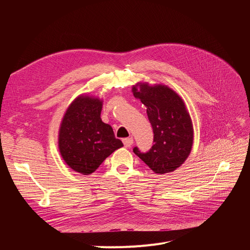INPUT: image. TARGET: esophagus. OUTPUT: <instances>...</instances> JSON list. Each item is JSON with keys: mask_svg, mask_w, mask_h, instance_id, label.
<instances>
[{"mask_svg": "<svg viewBox=\"0 0 250 250\" xmlns=\"http://www.w3.org/2000/svg\"><path fill=\"white\" fill-rule=\"evenodd\" d=\"M123 142H124V145H125V147L129 148L130 146L133 145L134 140H133V138H125V139H124V140H123Z\"/></svg>", "mask_w": 250, "mask_h": 250, "instance_id": "34e87169", "label": "esophagus"}]
</instances>
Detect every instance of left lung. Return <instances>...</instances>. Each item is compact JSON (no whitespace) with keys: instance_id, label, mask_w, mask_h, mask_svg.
Wrapping results in <instances>:
<instances>
[{"instance_id":"8db88e82","label":"left lung","mask_w":250,"mask_h":250,"mask_svg":"<svg viewBox=\"0 0 250 250\" xmlns=\"http://www.w3.org/2000/svg\"><path fill=\"white\" fill-rule=\"evenodd\" d=\"M133 92L146 105L154 133L152 148L144 153L135 147L134 153L155 173L174 171L187 160L192 147L193 128L185 103L165 85L140 83V90L134 86Z\"/></svg>"}]
</instances>
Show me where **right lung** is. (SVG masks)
<instances>
[{
	"mask_svg": "<svg viewBox=\"0 0 250 250\" xmlns=\"http://www.w3.org/2000/svg\"><path fill=\"white\" fill-rule=\"evenodd\" d=\"M102 101L89 96L76 98L64 113L59 148L64 162L76 172L88 175L124 146L112 127L101 121Z\"/></svg>",
	"mask_w": 250,
	"mask_h": 250,
	"instance_id": "obj_1",
	"label": "right lung"
}]
</instances>
